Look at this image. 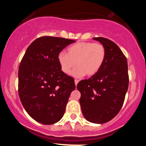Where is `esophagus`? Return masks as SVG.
<instances>
[{
	"label": "esophagus",
	"instance_id": "obj_1",
	"mask_svg": "<svg viewBox=\"0 0 146 146\" xmlns=\"http://www.w3.org/2000/svg\"><path fill=\"white\" fill-rule=\"evenodd\" d=\"M78 82H79V81H78V80H75V86H77V84H78Z\"/></svg>",
	"mask_w": 146,
	"mask_h": 146
}]
</instances>
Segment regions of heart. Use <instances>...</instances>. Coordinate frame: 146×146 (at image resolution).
<instances>
[{"label": "heart", "mask_w": 146, "mask_h": 146, "mask_svg": "<svg viewBox=\"0 0 146 146\" xmlns=\"http://www.w3.org/2000/svg\"><path fill=\"white\" fill-rule=\"evenodd\" d=\"M68 53L60 52L58 61L61 70L68 74L75 65L78 67L71 73L75 78L83 77L86 74L93 76L100 71L106 58L104 46L100 43L82 42L71 45Z\"/></svg>", "instance_id": "heart-1"}]
</instances>
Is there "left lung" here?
Returning <instances> with one entry per match:
<instances>
[{"label":"left lung","instance_id":"8db88e82","mask_svg":"<svg viewBox=\"0 0 146 146\" xmlns=\"http://www.w3.org/2000/svg\"><path fill=\"white\" fill-rule=\"evenodd\" d=\"M106 49L103 65L96 74L77 85L84 117L94 123L109 121L121 110L128 88V62L119 46L106 38H93Z\"/></svg>","mask_w":146,"mask_h":146}]
</instances>
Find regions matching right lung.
<instances>
[{"label": "right lung", "mask_w": 146, "mask_h": 146, "mask_svg": "<svg viewBox=\"0 0 146 146\" xmlns=\"http://www.w3.org/2000/svg\"><path fill=\"white\" fill-rule=\"evenodd\" d=\"M75 40L44 36L29 45L18 70V94L29 116L39 123L50 125L64 114L74 79L65 74L58 61V54Z\"/></svg>", "instance_id": "right-lung-1"}]
</instances>
